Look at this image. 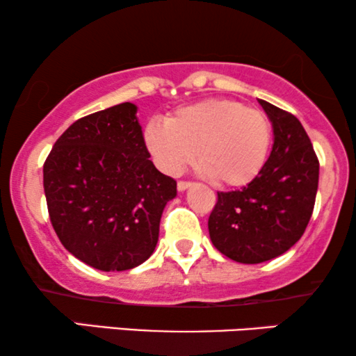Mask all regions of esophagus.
Returning <instances> with one entry per match:
<instances>
[{"label": "esophagus", "mask_w": 356, "mask_h": 356, "mask_svg": "<svg viewBox=\"0 0 356 356\" xmlns=\"http://www.w3.org/2000/svg\"><path fill=\"white\" fill-rule=\"evenodd\" d=\"M191 184H193V183H189V181H178V191H179V193L186 191L188 188H191Z\"/></svg>", "instance_id": "1"}]
</instances>
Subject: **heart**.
<instances>
[{"instance_id":"obj_1","label":"heart","mask_w":356,"mask_h":356,"mask_svg":"<svg viewBox=\"0 0 356 356\" xmlns=\"http://www.w3.org/2000/svg\"><path fill=\"white\" fill-rule=\"evenodd\" d=\"M144 143L165 173H183L199 154V163L213 183L240 188L264 168L272 124L264 111L241 102L211 99L178 108L165 123L149 121Z\"/></svg>"}]
</instances>
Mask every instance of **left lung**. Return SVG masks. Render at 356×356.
Listing matches in <instances>:
<instances>
[{
	"mask_svg": "<svg viewBox=\"0 0 356 356\" xmlns=\"http://www.w3.org/2000/svg\"><path fill=\"white\" fill-rule=\"evenodd\" d=\"M272 123L274 144L250 184L218 193L209 235L222 254L259 264L284 254L300 240L314 209L319 162L296 116L259 100Z\"/></svg>",
	"mask_w": 356,
	"mask_h": 356,
	"instance_id": "8db88e82",
	"label": "left lung"
}]
</instances>
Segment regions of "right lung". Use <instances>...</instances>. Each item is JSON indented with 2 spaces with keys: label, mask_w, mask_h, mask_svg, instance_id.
I'll return each mask as SVG.
<instances>
[{
  "label": "right lung",
  "mask_w": 356,
  "mask_h": 356,
  "mask_svg": "<svg viewBox=\"0 0 356 356\" xmlns=\"http://www.w3.org/2000/svg\"><path fill=\"white\" fill-rule=\"evenodd\" d=\"M129 102L72 123L43 165L48 213L63 246L104 272L129 270L157 246L177 181L160 173Z\"/></svg>",
  "instance_id": "right-lung-1"
}]
</instances>
